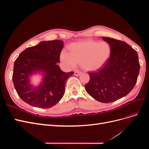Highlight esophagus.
<instances>
[{
    "label": "esophagus",
    "instance_id": "1",
    "mask_svg": "<svg viewBox=\"0 0 149 149\" xmlns=\"http://www.w3.org/2000/svg\"><path fill=\"white\" fill-rule=\"evenodd\" d=\"M81 74V72H80L79 71H75L74 72V75L76 76H79Z\"/></svg>",
    "mask_w": 149,
    "mask_h": 149
}]
</instances>
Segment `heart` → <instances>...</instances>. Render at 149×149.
Wrapping results in <instances>:
<instances>
[{
  "label": "heart",
  "instance_id": "b5f03b06",
  "mask_svg": "<svg viewBox=\"0 0 149 149\" xmlns=\"http://www.w3.org/2000/svg\"><path fill=\"white\" fill-rule=\"evenodd\" d=\"M70 49V53L66 50L61 52V61L70 68L81 65L84 70L90 71L101 68L111 55V47L105 42L84 40L72 43Z\"/></svg>",
  "mask_w": 149,
  "mask_h": 149
}]
</instances>
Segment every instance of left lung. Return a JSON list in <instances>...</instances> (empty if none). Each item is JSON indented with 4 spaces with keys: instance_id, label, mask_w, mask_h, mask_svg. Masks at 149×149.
Returning a JSON list of instances; mask_svg holds the SVG:
<instances>
[{
    "instance_id": "left-lung-1",
    "label": "left lung",
    "mask_w": 149,
    "mask_h": 149,
    "mask_svg": "<svg viewBox=\"0 0 149 149\" xmlns=\"http://www.w3.org/2000/svg\"><path fill=\"white\" fill-rule=\"evenodd\" d=\"M109 43L111 55L102 68L89 73L85 89L96 100L114 102L125 96L136 84L140 70L137 52L129 45L109 37H102Z\"/></svg>"
}]
</instances>
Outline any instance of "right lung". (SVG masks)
<instances>
[{"label": "right lung", "mask_w": 149, "mask_h": 149, "mask_svg": "<svg viewBox=\"0 0 149 149\" xmlns=\"http://www.w3.org/2000/svg\"><path fill=\"white\" fill-rule=\"evenodd\" d=\"M63 46L59 40L41 42L25 49L15 61L13 83L18 95L29 105L49 108L63 96L66 80L74 74L63 72L57 65ZM38 72L42 75V81L34 87L30 84V77Z\"/></svg>", "instance_id": "obj_1"}]
</instances>
